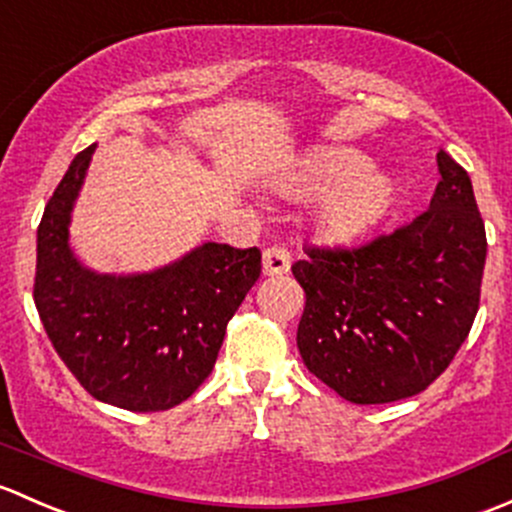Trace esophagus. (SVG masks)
<instances>
[{"mask_svg": "<svg viewBox=\"0 0 512 512\" xmlns=\"http://www.w3.org/2000/svg\"><path fill=\"white\" fill-rule=\"evenodd\" d=\"M291 268V254H288L286 246L273 244L263 251V273L266 276H283Z\"/></svg>", "mask_w": 512, "mask_h": 512, "instance_id": "1", "label": "esophagus"}]
</instances>
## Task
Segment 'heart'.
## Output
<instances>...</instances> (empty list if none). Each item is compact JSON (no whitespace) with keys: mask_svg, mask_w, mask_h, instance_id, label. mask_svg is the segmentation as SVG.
Segmentation results:
<instances>
[{"mask_svg":"<svg viewBox=\"0 0 512 512\" xmlns=\"http://www.w3.org/2000/svg\"><path fill=\"white\" fill-rule=\"evenodd\" d=\"M370 162L345 147L318 150L300 165L295 189L300 194H327L318 212L320 229L335 239L357 236L377 224L394 202V184L379 172H367Z\"/></svg>","mask_w":512,"mask_h":512,"instance_id":"obj_1","label":"heart"}]
</instances>
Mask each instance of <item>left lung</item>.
Masks as SVG:
<instances>
[{"instance_id": "obj_1", "label": "left lung", "mask_w": 512, "mask_h": 512, "mask_svg": "<svg viewBox=\"0 0 512 512\" xmlns=\"http://www.w3.org/2000/svg\"><path fill=\"white\" fill-rule=\"evenodd\" d=\"M426 212L362 246H308L291 266L305 291V367L352 404L424 392L456 357L481 303L486 226L471 177L439 150Z\"/></svg>"}]
</instances>
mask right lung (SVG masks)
Here are the masks:
<instances>
[{"instance_id":"obj_1","label":"right lung","mask_w":512,"mask_h":512,"mask_svg":"<svg viewBox=\"0 0 512 512\" xmlns=\"http://www.w3.org/2000/svg\"><path fill=\"white\" fill-rule=\"evenodd\" d=\"M96 145L73 157L36 236L34 303L63 365L91 397L165 412L212 374L226 325L261 276V251L204 244L140 276H100L68 249V221Z\"/></svg>"}]
</instances>
